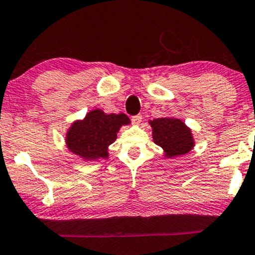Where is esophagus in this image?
<instances>
[{"mask_svg":"<svg viewBox=\"0 0 255 255\" xmlns=\"http://www.w3.org/2000/svg\"><path fill=\"white\" fill-rule=\"evenodd\" d=\"M131 121H132L133 124L138 125V124H139L140 122H142V115H136V116H132V117H131Z\"/></svg>","mask_w":255,"mask_h":255,"instance_id":"34e87169","label":"esophagus"}]
</instances>
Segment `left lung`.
<instances>
[{
    "mask_svg": "<svg viewBox=\"0 0 255 255\" xmlns=\"http://www.w3.org/2000/svg\"><path fill=\"white\" fill-rule=\"evenodd\" d=\"M149 123L152 128L153 142L163 147L165 157L185 155L193 149V134L181 119L157 118Z\"/></svg>",
    "mask_w": 255,
    "mask_h": 255,
    "instance_id": "1",
    "label": "left lung"
}]
</instances>
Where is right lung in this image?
<instances>
[{"instance_id":"add662e5","label":"right lung","mask_w":255,"mask_h":255,"mask_svg":"<svg viewBox=\"0 0 255 255\" xmlns=\"http://www.w3.org/2000/svg\"><path fill=\"white\" fill-rule=\"evenodd\" d=\"M130 124L124 113L106 115L102 110L89 112L83 121H77L66 134V144L74 155L86 161L108 158V147L117 138L122 125Z\"/></svg>"}]
</instances>
